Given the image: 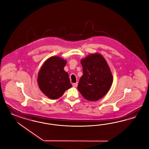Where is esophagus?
<instances>
[{
  "mask_svg": "<svg viewBox=\"0 0 149 149\" xmlns=\"http://www.w3.org/2000/svg\"><path fill=\"white\" fill-rule=\"evenodd\" d=\"M77 85H78V83H77V82L73 84V86L74 87H76L77 86Z\"/></svg>",
  "mask_w": 149,
  "mask_h": 149,
  "instance_id": "34e87169",
  "label": "esophagus"
}]
</instances>
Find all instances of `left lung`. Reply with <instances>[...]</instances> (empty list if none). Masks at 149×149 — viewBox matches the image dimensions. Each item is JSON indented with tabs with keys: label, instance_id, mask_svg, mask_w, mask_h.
<instances>
[{
	"label": "left lung",
	"instance_id": "8db88e82",
	"mask_svg": "<svg viewBox=\"0 0 149 149\" xmlns=\"http://www.w3.org/2000/svg\"><path fill=\"white\" fill-rule=\"evenodd\" d=\"M83 75L77 88L84 98L95 101L103 97L111 87L113 75L104 58L93 54L81 60Z\"/></svg>",
	"mask_w": 149,
	"mask_h": 149
}]
</instances>
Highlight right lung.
<instances>
[{
  "label": "right lung",
  "instance_id": "obj_1",
  "mask_svg": "<svg viewBox=\"0 0 149 149\" xmlns=\"http://www.w3.org/2000/svg\"><path fill=\"white\" fill-rule=\"evenodd\" d=\"M65 65V60L53 56L45 61L39 72V87L50 99L60 97L66 90L72 87L68 73L63 69Z\"/></svg>",
  "mask_w": 149,
  "mask_h": 149
}]
</instances>
